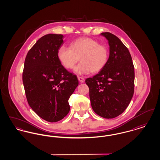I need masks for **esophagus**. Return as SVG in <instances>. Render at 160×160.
<instances>
[{
	"label": "esophagus",
	"mask_w": 160,
	"mask_h": 160,
	"mask_svg": "<svg viewBox=\"0 0 160 160\" xmlns=\"http://www.w3.org/2000/svg\"><path fill=\"white\" fill-rule=\"evenodd\" d=\"M78 80L80 83H83L85 81V79L83 77H78Z\"/></svg>",
	"instance_id": "esophagus-1"
}]
</instances>
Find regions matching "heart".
Returning a JSON list of instances; mask_svg holds the SVG:
<instances>
[{
	"label": "heart",
	"instance_id": "heart-1",
	"mask_svg": "<svg viewBox=\"0 0 160 160\" xmlns=\"http://www.w3.org/2000/svg\"><path fill=\"white\" fill-rule=\"evenodd\" d=\"M58 58L65 68L72 69L77 62H80L74 68L80 75L97 73L106 65L108 59L107 47L98 44L91 38H78L71 42L69 48L62 47L58 50Z\"/></svg>",
	"mask_w": 160,
	"mask_h": 160
}]
</instances>
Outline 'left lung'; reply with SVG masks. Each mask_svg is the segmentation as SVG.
Here are the masks:
<instances>
[{
	"label": "left lung",
	"instance_id": "left-lung-1",
	"mask_svg": "<svg viewBox=\"0 0 160 160\" xmlns=\"http://www.w3.org/2000/svg\"><path fill=\"white\" fill-rule=\"evenodd\" d=\"M108 41L109 58L98 74L86 80L92 108L106 119L122 114L128 106L134 90V67L128 49L110 32L101 33Z\"/></svg>",
	"mask_w": 160,
	"mask_h": 160
}]
</instances>
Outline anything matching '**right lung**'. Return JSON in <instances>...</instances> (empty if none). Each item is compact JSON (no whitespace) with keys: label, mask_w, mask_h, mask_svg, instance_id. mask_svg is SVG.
Instances as JSON below:
<instances>
[{"label":"right lung","mask_w":160,"mask_h":160,"mask_svg":"<svg viewBox=\"0 0 160 160\" xmlns=\"http://www.w3.org/2000/svg\"><path fill=\"white\" fill-rule=\"evenodd\" d=\"M63 35L48 34L39 39L26 57L23 83L28 102L38 116L50 122L69 113L68 99L78 85L76 75L61 65L58 50Z\"/></svg>","instance_id":"obj_1"}]
</instances>
